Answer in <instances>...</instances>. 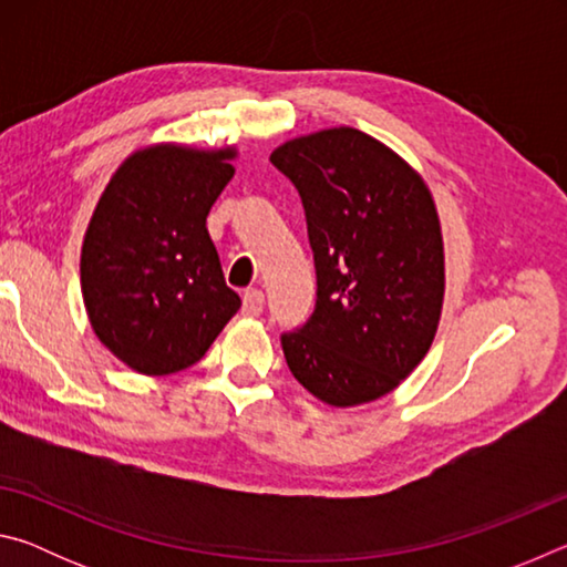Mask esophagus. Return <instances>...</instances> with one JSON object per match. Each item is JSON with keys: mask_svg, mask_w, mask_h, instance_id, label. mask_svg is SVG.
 <instances>
[{"mask_svg": "<svg viewBox=\"0 0 567 567\" xmlns=\"http://www.w3.org/2000/svg\"><path fill=\"white\" fill-rule=\"evenodd\" d=\"M262 305H265V295L260 290H247L243 295V312L247 318H257V315L262 312Z\"/></svg>", "mask_w": 567, "mask_h": 567, "instance_id": "obj_1", "label": "esophagus"}]
</instances>
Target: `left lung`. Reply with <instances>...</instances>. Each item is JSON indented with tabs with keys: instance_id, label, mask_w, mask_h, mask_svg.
I'll use <instances>...</instances> for the list:
<instances>
[{
	"instance_id": "obj_1",
	"label": "left lung",
	"mask_w": 567,
	"mask_h": 567,
	"mask_svg": "<svg viewBox=\"0 0 567 567\" xmlns=\"http://www.w3.org/2000/svg\"><path fill=\"white\" fill-rule=\"evenodd\" d=\"M302 197L318 302L282 334L287 368L332 408L395 390L435 340L445 247L430 187L398 152L352 127L287 140L270 155Z\"/></svg>"
}]
</instances>
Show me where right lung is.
<instances>
[{"label": "right lung", "instance_id": "obj_1", "mask_svg": "<svg viewBox=\"0 0 567 567\" xmlns=\"http://www.w3.org/2000/svg\"><path fill=\"white\" fill-rule=\"evenodd\" d=\"M235 147L159 142L110 177L82 243V297L94 334L140 375L195 364L239 310L207 215L233 179Z\"/></svg>", "mask_w": 567, "mask_h": 567}]
</instances>
